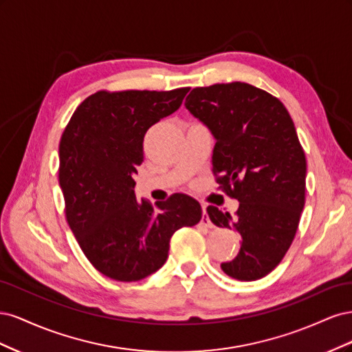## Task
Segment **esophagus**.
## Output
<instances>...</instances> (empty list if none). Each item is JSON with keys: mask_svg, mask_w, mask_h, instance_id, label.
<instances>
[{"mask_svg": "<svg viewBox=\"0 0 352 352\" xmlns=\"http://www.w3.org/2000/svg\"><path fill=\"white\" fill-rule=\"evenodd\" d=\"M201 225L204 226V228H211V220H210V217H208V214H207V211H206V206H202V219H201Z\"/></svg>", "mask_w": 352, "mask_h": 352, "instance_id": "1", "label": "esophagus"}]
</instances>
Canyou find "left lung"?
Returning a JSON list of instances; mask_svg holds the SVG:
<instances>
[{
  "mask_svg": "<svg viewBox=\"0 0 352 352\" xmlns=\"http://www.w3.org/2000/svg\"><path fill=\"white\" fill-rule=\"evenodd\" d=\"M185 105L216 138L219 188L239 201L235 217L207 207L214 225L241 236L239 254L220 267L238 280L261 279L289 250L305 204L307 160L294 122L279 98L243 82L194 88Z\"/></svg>",
  "mask_w": 352,
  "mask_h": 352,
  "instance_id": "obj_1",
  "label": "left lung"
}]
</instances>
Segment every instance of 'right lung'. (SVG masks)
<instances>
[{
  "mask_svg": "<svg viewBox=\"0 0 352 352\" xmlns=\"http://www.w3.org/2000/svg\"><path fill=\"white\" fill-rule=\"evenodd\" d=\"M188 91H98L79 104L61 135L66 220L89 263L113 280L136 282L157 272L173 233L201 220L199 202L186 194L153 206L133 192L146 131L175 113Z\"/></svg>",
  "mask_w": 352,
  "mask_h": 352,
  "instance_id": "1",
  "label": "right lung"
}]
</instances>
